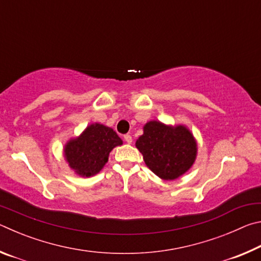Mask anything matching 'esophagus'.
I'll return each mask as SVG.
<instances>
[{
	"label": "esophagus",
	"instance_id": "34e87169",
	"mask_svg": "<svg viewBox=\"0 0 261 261\" xmlns=\"http://www.w3.org/2000/svg\"><path fill=\"white\" fill-rule=\"evenodd\" d=\"M124 140L126 141L127 144H131L132 143V137L130 135H125L124 136Z\"/></svg>",
	"mask_w": 261,
	"mask_h": 261
}]
</instances>
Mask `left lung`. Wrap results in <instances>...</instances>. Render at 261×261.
I'll return each instance as SVG.
<instances>
[{"mask_svg": "<svg viewBox=\"0 0 261 261\" xmlns=\"http://www.w3.org/2000/svg\"><path fill=\"white\" fill-rule=\"evenodd\" d=\"M136 141L146 166L161 179L174 180L193 166L198 146L192 132L183 124L167 125L149 121Z\"/></svg>", "mask_w": 261, "mask_h": 261, "instance_id": "1", "label": "left lung"}]
</instances>
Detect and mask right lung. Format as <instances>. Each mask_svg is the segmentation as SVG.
I'll list each match as a JSON object with an SVG mask.
<instances>
[{"label": "right lung", "mask_w": 261, "mask_h": 261, "mask_svg": "<svg viewBox=\"0 0 261 261\" xmlns=\"http://www.w3.org/2000/svg\"><path fill=\"white\" fill-rule=\"evenodd\" d=\"M122 144V139L112 127L93 123L64 145V158L77 175L91 177L107 163L112 149Z\"/></svg>", "instance_id": "add662e5"}]
</instances>
